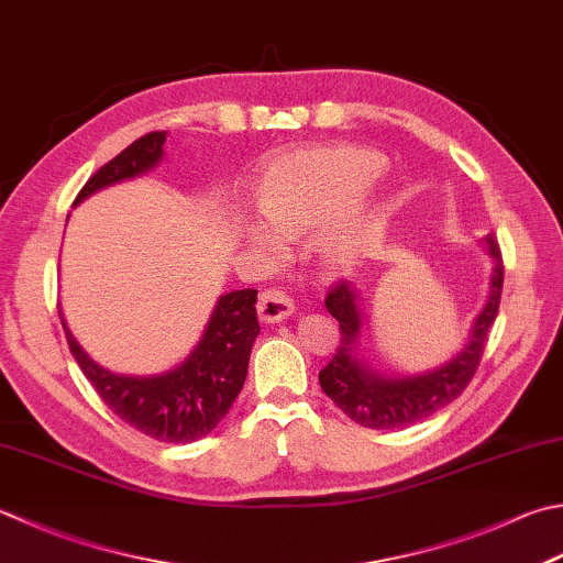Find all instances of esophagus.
<instances>
[{"instance_id": "1", "label": "esophagus", "mask_w": 563, "mask_h": 563, "mask_svg": "<svg viewBox=\"0 0 563 563\" xmlns=\"http://www.w3.org/2000/svg\"><path fill=\"white\" fill-rule=\"evenodd\" d=\"M256 310H258L261 322L278 324V322H285V319H288V317H292L295 305H292L290 297L285 295L283 290H275L273 288V290L261 292Z\"/></svg>"}]
</instances>
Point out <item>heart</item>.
I'll use <instances>...</instances> for the list:
<instances>
[{
	"label": "heart",
	"mask_w": 563,
	"mask_h": 563,
	"mask_svg": "<svg viewBox=\"0 0 563 563\" xmlns=\"http://www.w3.org/2000/svg\"><path fill=\"white\" fill-rule=\"evenodd\" d=\"M383 170L376 151L329 146L292 153L271 163L256 183L261 219L239 214L241 234L258 244H275L314 229L312 251L327 271H344L368 251L380 229L378 205L368 187Z\"/></svg>",
	"instance_id": "obj_1"
}]
</instances>
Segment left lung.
Wrapping results in <instances>:
<instances>
[{
  "label": "left lung",
  "instance_id": "8db88e82",
  "mask_svg": "<svg viewBox=\"0 0 563 563\" xmlns=\"http://www.w3.org/2000/svg\"><path fill=\"white\" fill-rule=\"evenodd\" d=\"M486 249L493 258L488 297L483 310L473 319L468 341L444 366L420 373V376H383V373L373 371L358 356L363 329L358 290L349 280H341L329 290L324 305L329 314L339 319L341 346L336 349L334 358L319 371V385L341 412L361 427L398 429L424 420L464 393L478 368L483 349H486L503 292L505 268L498 241L493 239V234L486 236Z\"/></svg>",
  "mask_w": 563,
  "mask_h": 563
}]
</instances>
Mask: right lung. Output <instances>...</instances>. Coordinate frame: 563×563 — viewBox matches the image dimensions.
Wrapping results in <instances>:
<instances>
[{
    "mask_svg": "<svg viewBox=\"0 0 563 563\" xmlns=\"http://www.w3.org/2000/svg\"><path fill=\"white\" fill-rule=\"evenodd\" d=\"M165 139L168 131H151L131 143L85 183L75 205L109 185L156 168L163 161ZM256 295L258 290H231L219 297L192 354L156 376H121L102 368L77 344L63 312L60 322L77 366L119 420L158 442L190 444L224 420L244 388L253 341L261 332Z\"/></svg>",
    "mask_w": 563,
    "mask_h": 563,
    "instance_id": "right-lung-1",
    "label": "right lung"
}]
</instances>
